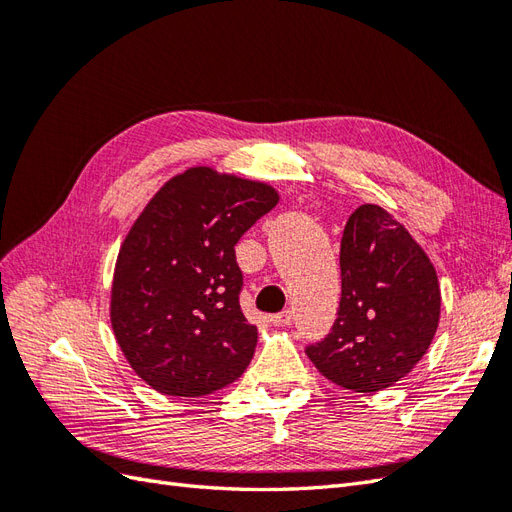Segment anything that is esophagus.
<instances>
[{
  "label": "esophagus",
  "instance_id": "1",
  "mask_svg": "<svg viewBox=\"0 0 512 512\" xmlns=\"http://www.w3.org/2000/svg\"><path fill=\"white\" fill-rule=\"evenodd\" d=\"M271 322L280 324V327H288V324L292 322V312H290V309H284V312H280V314H273Z\"/></svg>",
  "mask_w": 512,
  "mask_h": 512
}]
</instances>
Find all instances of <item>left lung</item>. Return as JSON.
Segmentation results:
<instances>
[{
    "instance_id": "obj_1",
    "label": "left lung",
    "mask_w": 512,
    "mask_h": 512,
    "mask_svg": "<svg viewBox=\"0 0 512 512\" xmlns=\"http://www.w3.org/2000/svg\"><path fill=\"white\" fill-rule=\"evenodd\" d=\"M342 301L331 333L307 346L320 374L354 393L406 378L438 331L436 269L404 224L380 205H361L344 228Z\"/></svg>"
}]
</instances>
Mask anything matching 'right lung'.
Here are the masks:
<instances>
[{
	"instance_id": "right-lung-1",
	"label": "right lung",
	"mask_w": 512,
	"mask_h": 512,
	"mask_svg": "<svg viewBox=\"0 0 512 512\" xmlns=\"http://www.w3.org/2000/svg\"><path fill=\"white\" fill-rule=\"evenodd\" d=\"M280 194L192 166L153 194L121 243L111 286L117 344L151 389L203 397L241 378L258 331L239 305L235 245Z\"/></svg>"
}]
</instances>
